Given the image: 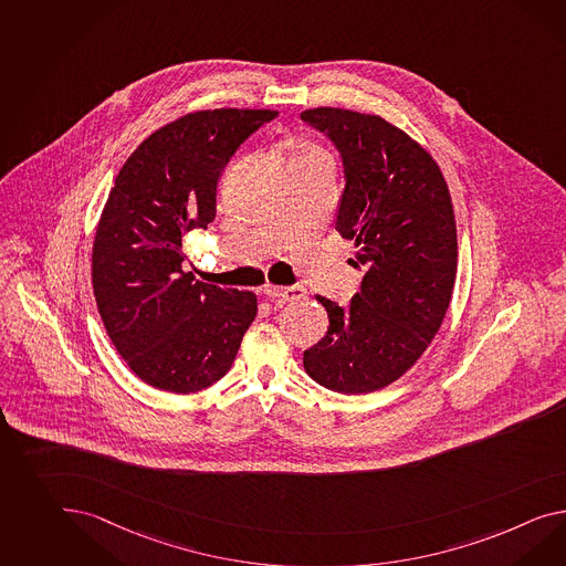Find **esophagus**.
I'll return each instance as SVG.
<instances>
[{"label":"esophagus","mask_w":566,"mask_h":566,"mask_svg":"<svg viewBox=\"0 0 566 566\" xmlns=\"http://www.w3.org/2000/svg\"><path fill=\"white\" fill-rule=\"evenodd\" d=\"M262 293L266 297H271L275 304H285V302H293V300H300L304 297L305 290L300 285H293V287H276V285H266Z\"/></svg>","instance_id":"obj_1"}]
</instances>
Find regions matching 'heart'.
<instances>
[{"label":"heart","instance_id":"heart-1","mask_svg":"<svg viewBox=\"0 0 566 566\" xmlns=\"http://www.w3.org/2000/svg\"><path fill=\"white\" fill-rule=\"evenodd\" d=\"M297 156H324V151L316 146H310V144H305L302 149H300V154Z\"/></svg>","mask_w":566,"mask_h":566}]
</instances>
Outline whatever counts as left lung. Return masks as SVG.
<instances>
[{
  "instance_id": "left-lung-1",
  "label": "left lung",
  "mask_w": 566,
  "mask_h": 566,
  "mask_svg": "<svg viewBox=\"0 0 566 566\" xmlns=\"http://www.w3.org/2000/svg\"><path fill=\"white\" fill-rule=\"evenodd\" d=\"M340 151L347 185L336 232L355 242L361 291L328 312L326 336L304 353L307 376L340 394L381 390L431 345L450 307L458 232L437 161L386 118L319 106L302 113Z\"/></svg>"
}]
</instances>
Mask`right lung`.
<instances>
[{
  "label": "right lung",
  "instance_id": "1",
  "mask_svg": "<svg viewBox=\"0 0 566 566\" xmlns=\"http://www.w3.org/2000/svg\"><path fill=\"white\" fill-rule=\"evenodd\" d=\"M276 111L216 108L151 133L123 164L92 247L104 328L130 371L192 394L228 374L259 312L252 291L221 290L182 271V238L216 219L221 170Z\"/></svg>",
  "mask_w": 566,
  "mask_h": 566
}]
</instances>
